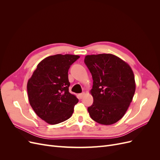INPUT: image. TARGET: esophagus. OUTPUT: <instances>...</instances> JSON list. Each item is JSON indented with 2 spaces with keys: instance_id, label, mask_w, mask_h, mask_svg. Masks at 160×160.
<instances>
[{
  "instance_id": "34e87169",
  "label": "esophagus",
  "mask_w": 160,
  "mask_h": 160,
  "mask_svg": "<svg viewBox=\"0 0 160 160\" xmlns=\"http://www.w3.org/2000/svg\"><path fill=\"white\" fill-rule=\"evenodd\" d=\"M85 95V93H80V94H79V98L80 99H82L83 98V96Z\"/></svg>"
}]
</instances>
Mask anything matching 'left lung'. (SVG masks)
<instances>
[{
  "mask_svg": "<svg viewBox=\"0 0 160 160\" xmlns=\"http://www.w3.org/2000/svg\"><path fill=\"white\" fill-rule=\"evenodd\" d=\"M84 62L93 81V103L88 108L91 119L102 125L116 123L125 115L135 93L132 68L111 54L87 55Z\"/></svg>",
  "mask_w": 160,
  "mask_h": 160,
  "instance_id": "left-lung-1",
  "label": "left lung"
}]
</instances>
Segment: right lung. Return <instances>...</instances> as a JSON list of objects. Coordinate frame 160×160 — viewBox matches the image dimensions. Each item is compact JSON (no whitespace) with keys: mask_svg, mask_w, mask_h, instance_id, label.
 Listing matches in <instances>:
<instances>
[{"mask_svg":"<svg viewBox=\"0 0 160 160\" xmlns=\"http://www.w3.org/2000/svg\"><path fill=\"white\" fill-rule=\"evenodd\" d=\"M80 57L58 54L38 64L27 83L30 105L36 114L48 123L55 125L71 118L78 103L69 93L68 71Z\"/></svg>","mask_w":160,"mask_h":160,"instance_id":"add662e5","label":"right lung"}]
</instances>
